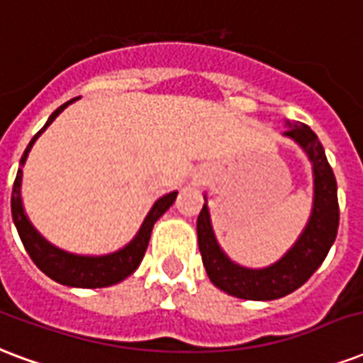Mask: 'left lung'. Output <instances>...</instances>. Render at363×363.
I'll list each match as a JSON object with an SVG mask.
<instances>
[{"mask_svg": "<svg viewBox=\"0 0 363 363\" xmlns=\"http://www.w3.org/2000/svg\"><path fill=\"white\" fill-rule=\"evenodd\" d=\"M283 135L298 143L312 162L314 204L301 237L277 262L260 269L231 262L214 237L206 203L197 218L199 250L211 281L223 293L245 301H275L304 285L325 260L339 230L337 179L318 135L302 122H287Z\"/></svg>", "mask_w": 363, "mask_h": 363, "instance_id": "1", "label": "left lung"}]
</instances>
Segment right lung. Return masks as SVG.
<instances>
[{
  "instance_id": "obj_1",
  "label": "right lung",
  "mask_w": 363,
  "mask_h": 363,
  "mask_svg": "<svg viewBox=\"0 0 363 363\" xmlns=\"http://www.w3.org/2000/svg\"><path fill=\"white\" fill-rule=\"evenodd\" d=\"M76 99L67 101L65 105L57 108L55 113L51 114L45 122V126L32 138V141L26 147V151L21 157V168L16 172L15 184H13V195H11V214H13V222L16 225V231L21 235L24 249L32 258V262L36 264L38 268L42 269L43 274L49 275L53 281L61 283V285H68V287H82V289H97V287H108L114 283H120L122 279H126L128 275H132L138 266L145 256L147 245L151 239V231L155 222L170 208L178 191H172L164 197H160L157 203L152 204V208L145 216L143 223H141L138 235L133 237L132 241L124 247V249L111 252V255L103 256H80L67 252L53 247V245L45 241L30 223L28 216L24 214L23 199H21V184H23V166L28 159V152L34 145V141L45 132V128L65 111V108Z\"/></svg>"
}]
</instances>
